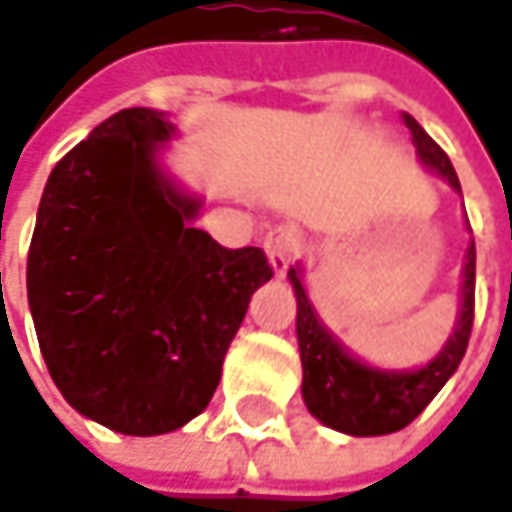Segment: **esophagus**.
Here are the masks:
<instances>
[{
  "instance_id": "1",
  "label": "esophagus",
  "mask_w": 512,
  "mask_h": 512,
  "mask_svg": "<svg viewBox=\"0 0 512 512\" xmlns=\"http://www.w3.org/2000/svg\"><path fill=\"white\" fill-rule=\"evenodd\" d=\"M263 249H266V257H269V263H272V272H275V275H284L287 266L293 263L296 252H299V237H296L293 228L278 225V228H272V231L266 234Z\"/></svg>"
}]
</instances>
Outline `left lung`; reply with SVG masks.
<instances>
[{"label": "left lung", "instance_id": "8db88e82", "mask_svg": "<svg viewBox=\"0 0 512 512\" xmlns=\"http://www.w3.org/2000/svg\"><path fill=\"white\" fill-rule=\"evenodd\" d=\"M404 125L413 134L416 155L425 169L437 172L460 193L457 172L448 155L428 137V131L410 117L401 114ZM469 225V219H466ZM472 234V228H469ZM296 293V337L302 354V398L322 425L351 434V437H384L407 428L445 387V381L457 372L475 319V240L466 246L463 260V284H460V310L454 331L445 346L425 366L416 369H378L354 357L319 319L316 307L307 296L302 281V266H290L287 272Z\"/></svg>", "mask_w": 512, "mask_h": 512}]
</instances>
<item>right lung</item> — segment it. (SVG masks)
Listing matches in <instances>:
<instances>
[{
	"instance_id": "add662e5",
	"label": "right lung",
	"mask_w": 512,
	"mask_h": 512,
	"mask_svg": "<svg viewBox=\"0 0 512 512\" xmlns=\"http://www.w3.org/2000/svg\"><path fill=\"white\" fill-rule=\"evenodd\" d=\"M175 125L125 108L52 169L28 249V307L72 407L128 437L196 419L272 266L196 228L202 199L163 166Z\"/></svg>"
}]
</instances>
